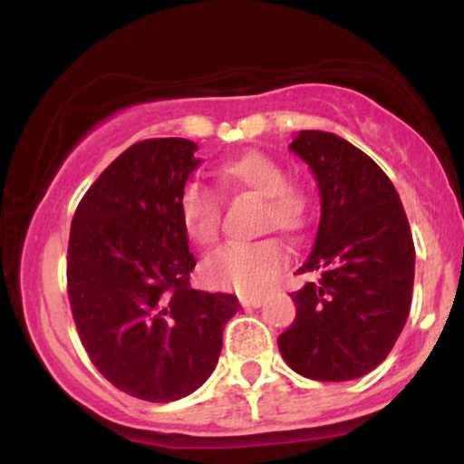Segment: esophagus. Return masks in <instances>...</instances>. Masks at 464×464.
<instances>
[{"label": "esophagus", "mask_w": 464, "mask_h": 464, "mask_svg": "<svg viewBox=\"0 0 464 464\" xmlns=\"http://www.w3.org/2000/svg\"><path fill=\"white\" fill-rule=\"evenodd\" d=\"M239 303H242V307H259L264 303V295H242Z\"/></svg>", "instance_id": "obj_1"}]
</instances>
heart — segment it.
I'll list each match as a JSON object with an SVG mask.
<instances>
[{
    "instance_id": "1",
    "label": "heart",
    "mask_w": 464,
    "mask_h": 464,
    "mask_svg": "<svg viewBox=\"0 0 464 464\" xmlns=\"http://www.w3.org/2000/svg\"><path fill=\"white\" fill-rule=\"evenodd\" d=\"M222 188L248 191L262 198L259 228L296 233L310 220V196L287 183L285 168L268 152L248 150L227 159L216 169ZM179 222L196 246H211L220 233V202L211 189L189 183L179 196ZM279 239L264 237L248 244H225L202 264V279L214 287L255 295L268 287L284 268Z\"/></svg>"
}]
</instances>
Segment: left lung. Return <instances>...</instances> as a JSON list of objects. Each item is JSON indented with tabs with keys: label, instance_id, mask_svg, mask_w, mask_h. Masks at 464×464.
Listing matches in <instances>:
<instances>
[{
	"label": "left lung",
	"instance_id": "obj_1",
	"mask_svg": "<svg viewBox=\"0 0 464 464\" xmlns=\"http://www.w3.org/2000/svg\"><path fill=\"white\" fill-rule=\"evenodd\" d=\"M290 150L312 168L321 225L292 292L296 318L279 335L292 371L347 382L386 360L408 321L414 242L395 185L369 154L334 132L301 130Z\"/></svg>",
	"mask_w": 464,
	"mask_h": 464
}]
</instances>
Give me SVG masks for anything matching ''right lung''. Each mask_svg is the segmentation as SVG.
I'll list each match as a JSON object with an SVG mask.
<instances>
[{
  "instance_id": "1",
  "label": "right lung",
  "mask_w": 464,
  "mask_h": 464,
  "mask_svg": "<svg viewBox=\"0 0 464 464\" xmlns=\"http://www.w3.org/2000/svg\"><path fill=\"white\" fill-rule=\"evenodd\" d=\"M180 137L130 146L80 200L67 248V295L82 347L126 395L174 401L207 382L233 295L189 285L196 259L179 196L200 159Z\"/></svg>"
}]
</instances>
